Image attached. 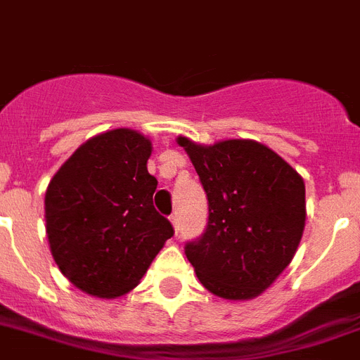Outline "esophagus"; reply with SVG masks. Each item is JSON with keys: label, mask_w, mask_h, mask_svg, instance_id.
Instances as JSON below:
<instances>
[{"label": "esophagus", "mask_w": 360, "mask_h": 360, "mask_svg": "<svg viewBox=\"0 0 360 360\" xmlns=\"http://www.w3.org/2000/svg\"><path fill=\"white\" fill-rule=\"evenodd\" d=\"M171 224H173L174 227V233H178V229H180V218H178V214H171Z\"/></svg>", "instance_id": "1"}]
</instances>
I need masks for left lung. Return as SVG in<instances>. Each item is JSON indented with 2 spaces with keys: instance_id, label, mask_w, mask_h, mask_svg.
Instances as JSON below:
<instances>
[{
  "instance_id": "8db88e82",
  "label": "left lung",
  "mask_w": 360,
  "mask_h": 360,
  "mask_svg": "<svg viewBox=\"0 0 360 360\" xmlns=\"http://www.w3.org/2000/svg\"><path fill=\"white\" fill-rule=\"evenodd\" d=\"M210 204L204 235L186 244L205 290L227 300L266 291L293 259L306 224L304 180L255 140L200 146L178 136Z\"/></svg>"
}]
</instances>
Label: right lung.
I'll return each mask as SVG.
<instances>
[{"label": "right lung", "instance_id": "1", "mask_svg": "<svg viewBox=\"0 0 360 360\" xmlns=\"http://www.w3.org/2000/svg\"><path fill=\"white\" fill-rule=\"evenodd\" d=\"M150 140L133 129L91 138L52 176L45 229L54 262L78 290L115 299L136 288L173 226L153 205Z\"/></svg>", "mask_w": 360, "mask_h": 360}]
</instances>
